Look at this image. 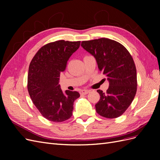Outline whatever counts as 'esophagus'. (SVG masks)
I'll list each match as a JSON object with an SVG mask.
<instances>
[{"label":"esophagus","instance_id":"34e87169","mask_svg":"<svg viewBox=\"0 0 160 160\" xmlns=\"http://www.w3.org/2000/svg\"><path fill=\"white\" fill-rule=\"evenodd\" d=\"M89 93V90H85V89H83V90H81L80 91V94L81 95H87L88 93Z\"/></svg>","mask_w":160,"mask_h":160}]
</instances>
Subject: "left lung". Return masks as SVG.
<instances>
[{
    "label": "left lung",
    "mask_w": 160,
    "mask_h": 160,
    "mask_svg": "<svg viewBox=\"0 0 160 160\" xmlns=\"http://www.w3.org/2000/svg\"><path fill=\"white\" fill-rule=\"evenodd\" d=\"M81 45L95 58L99 71L109 83L106 93L97 91L100 95L95 105L97 113L109 119L119 117L137 91V72L132 55L123 45L107 38L82 41Z\"/></svg>",
    "instance_id": "8db88e82"
}]
</instances>
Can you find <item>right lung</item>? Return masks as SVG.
<instances>
[{
	"instance_id": "right-lung-1",
	"label": "right lung",
	"mask_w": 160,
	"mask_h": 160,
	"mask_svg": "<svg viewBox=\"0 0 160 160\" xmlns=\"http://www.w3.org/2000/svg\"><path fill=\"white\" fill-rule=\"evenodd\" d=\"M81 41H57L42 47L32 58L28 73L27 89L41 115L53 122H62L72 114L73 103L80 94L61 89L59 77Z\"/></svg>"
}]
</instances>
